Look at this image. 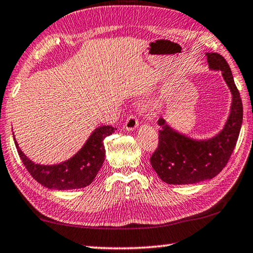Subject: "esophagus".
Here are the masks:
<instances>
[{
    "mask_svg": "<svg viewBox=\"0 0 253 253\" xmlns=\"http://www.w3.org/2000/svg\"><path fill=\"white\" fill-rule=\"evenodd\" d=\"M138 124H139V122H138V119L136 118V116L130 115L129 117L126 119V122H125L126 130H134L135 128L138 126Z\"/></svg>",
    "mask_w": 253,
    "mask_h": 253,
    "instance_id": "obj_1",
    "label": "esophagus"
}]
</instances>
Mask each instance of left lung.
<instances>
[{
	"mask_svg": "<svg viewBox=\"0 0 253 253\" xmlns=\"http://www.w3.org/2000/svg\"><path fill=\"white\" fill-rule=\"evenodd\" d=\"M211 70L222 71L232 92L231 114L218 135L206 141H195L177 133L160 118L159 145L150 161L162 181L169 184H189L214 178L230 160L238 142L243 119L242 100L227 62L217 53H207Z\"/></svg>",
	"mask_w": 253,
	"mask_h": 253,
	"instance_id": "8db88e82",
	"label": "left lung"
}]
</instances>
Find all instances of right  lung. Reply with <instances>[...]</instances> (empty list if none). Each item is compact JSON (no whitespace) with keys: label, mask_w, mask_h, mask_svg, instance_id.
I'll return each instance as SVG.
<instances>
[{"label":"right lung","mask_w":253,"mask_h":253,"mask_svg":"<svg viewBox=\"0 0 253 253\" xmlns=\"http://www.w3.org/2000/svg\"><path fill=\"white\" fill-rule=\"evenodd\" d=\"M115 130L116 128L112 126L98 127L73 158L55 166L36 164L22 153L17 142L15 147L31 177L43 187L56 190L79 189L89 186L98 174L105 161L106 150L103 139Z\"/></svg>","instance_id":"right-lung-1"}]
</instances>
